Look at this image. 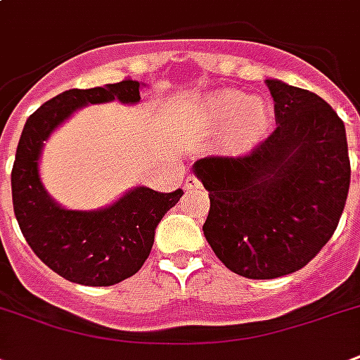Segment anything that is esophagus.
<instances>
[{
	"label": "esophagus",
	"mask_w": 360,
	"mask_h": 360,
	"mask_svg": "<svg viewBox=\"0 0 360 360\" xmlns=\"http://www.w3.org/2000/svg\"><path fill=\"white\" fill-rule=\"evenodd\" d=\"M198 188H202V181L198 179L196 175H188L185 181V191L186 192H194Z\"/></svg>",
	"instance_id": "34e87169"
}]
</instances>
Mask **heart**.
Returning <instances> with one entry per match:
<instances>
[{
	"label": "heart",
	"mask_w": 360,
	"mask_h": 360,
	"mask_svg": "<svg viewBox=\"0 0 360 360\" xmlns=\"http://www.w3.org/2000/svg\"><path fill=\"white\" fill-rule=\"evenodd\" d=\"M207 120L213 127H226L236 121V138L250 141L262 134L267 127L269 114L265 104L248 101L236 91L220 93L207 104Z\"/></svg>",
	"instance_id": "b5f03b06"
}]
</instances>
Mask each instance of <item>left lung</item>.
I'll return each instance as SVG.
<instances>
[{"instance_id":"8db88e82","label":"left lung","mask_w":360,"mask_h":360,"mask_svg":"<svg viewBox=\"0 0 360 360\" xmlns=\"http://www.w3.org/2000/svg\"><path fill=\"white\" fill-rule=\"evenodd\" d=\"M276 129L239 157L200 158L209 191L203 233L220 262L254 280L307 265L346 207L352 164L344 121L316 93L265 80Z\"/></svg>"}]
</instances>
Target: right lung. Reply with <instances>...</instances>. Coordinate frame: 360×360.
<instances>
[{"label":"right lung","instance_id":"right-lung-1","mask_svg":"<svg viewBox=\"0 0 360 360\" xmlns=\"http://www.w3.org/2000/svg\"><path fill=\"white\" fill-rule=\"evenodd\" d=\"M140 101V82L124 78L91 89H69L50 98L25 121L16 147L11 186L16 220L27 245L59 276L84 285H114L141 269L155 228L183 191L138 186L103 211H67L50 200L39 177V155L59 123L86 104Z\"/></svg>","mask_w":360,"mask_h":360}]
</instances>
